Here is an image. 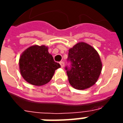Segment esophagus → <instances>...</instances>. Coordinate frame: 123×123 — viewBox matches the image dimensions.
Returning <instances> with one entry per match:
<instances>
[{
  "label": "esophagus",
  "instance_id": "esophagus-1",
  "mask_svg": "<svg viewBox=\"0 0 123 123\" xmlns=\"http://www.w3.org/2000/svg\"><path fill=\"white\" fill-rule=\"evenodd\" d=\"M59 63H60V64H61V66L62 68H63V67H64V62H63V61H61V62H59Z\"/></svg>",
  "mask_w": 123,
  "mask_h": 123
}]
</instances>
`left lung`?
I'll list each match as a JSON object with an SVG mask.
<instances>
[{
	"label": "left lung",
	"mask_w": 123,
	"mask_h": 123,
	"mask_svg": "<svg viewBox=\"0 0 123 123\" xmlns=\"http://www.w3.org/2000/svg\"><path fill=\"white\" fill-rule=\"evenodd\" d=\"M70 67L65 70L70 85L76 89L83 90L96 83L102 71V62L96 49L85 42H80L69 49Z\"/></svg>",
	"instance_id": "left-lung-1"
}]
</instances>
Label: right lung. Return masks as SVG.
<instances>
[{"label":"right lung","mask_w":123,"mask_h":123,"mask_svg":"<svg viewBox=\"0 0 123 123\" xmlns=\"http://www.w3.org/2000/svg\"><path fill=\"white\" fill-rule=\"evenodd\" d=\"M61 65L54 61L45 45H32L23 53L19 59V70L25 81L34 85L46 84Z\"/></svg>","instance_id":"obj_1"}]
</instances>
